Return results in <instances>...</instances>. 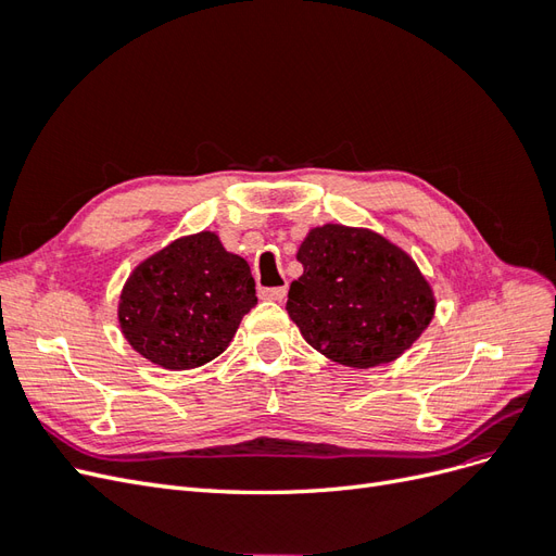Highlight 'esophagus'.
Here are the masks:
<instances>
[{
	"label": "esophagus",
	"mask_w": 556,
	"mask_h": 556,
	"mask_svg": "<svg viewBox=\"0 0 556 556\" xmlns=\"http://www.w3.org/2000/svg\"><path fill=\"white\" fill-rule=\"evenodd\" d=\"M260 296L266 299V301H282L285 296H288V290H285V288H264V290H260Z\"/></svg>",
	"instance_id": "1"
}]
</instances>
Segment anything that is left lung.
Masks as SVG:
<instances>
[{"label":"left lung","mask_w":556,"mask_h":556,"mask_svg":"<svg viewBox=\"0 0 556 556\" xmlns=\"http://www.w3.org/2000/svg\"><path fill=\"white\" fill-rule=\"evenodd\" d=\"M290 285L288 313L325 357L352 368L394 362L433 317V292L415 262L371 229L325 225L308 231Z\"/></svg>","instance_id":"obj_1"}]
</instances>
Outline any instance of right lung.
Wrapping results in <instances>:
<instances>
[{"label":"right lung","instance_id":"right-lung-1","mask_svg":"<svg viewBox=\"0 0 556 556\" xmlns=\"http://www.w3.org/2000/svg\"><path fill=\"white\" fill-rule=\"evenodd\" d=\"M255 304L248 262L227 252L213 231H201L134 268L117 317L134 350L182 371L225 352Z\"/></svg>","mask_w":556,"mask_h":556}]
</instances>
